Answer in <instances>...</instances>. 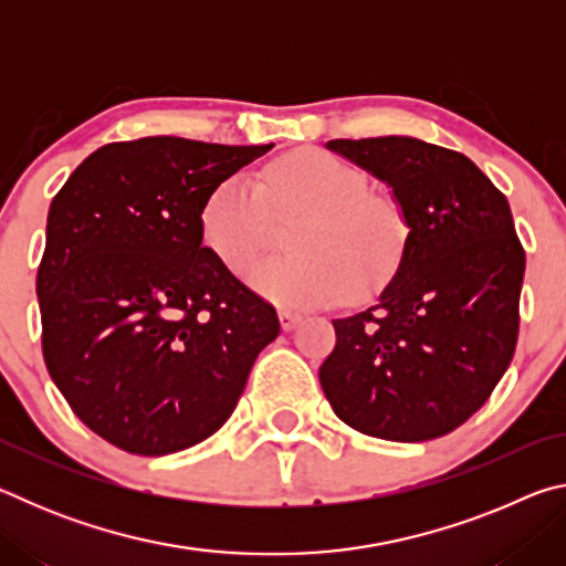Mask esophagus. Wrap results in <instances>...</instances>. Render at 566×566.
<instances>
[{
	"mask_svg": "<svg viewBox=\"0 0 566 566\" xmlns=\"http://www.w3.org/2000/svg\"><path fill=\"white\" fill-rule=\"evenodd\" d=\"M300 314L296 312H290V310H280V324H282V329L284 332H292L296 324H300Z\"/></svg>",
	"mask_w": 566,
	"mask_h": 566,
	"instance_id": "obj_1",
	"label": "esophagus"
}]
</instances>
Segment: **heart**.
I'll return each instance as SVG.
<instances>
[{
	"label": "heart",
	"mask_w": 566,
	"mask_h": 566,
	"mask_svg": "<svg viewBox=\"0 0 566 566\" xmlns=\"http://www.w3.org/2000/svg\"><path fill=\"white\" fill-rule=\"evenodd\" d=\"M310 212L294 229L290 256L254 264L247 284L280 306H322L344 284L354 294L385 284L405 254L401 207L369 191V177L327 151H294L262 171H237L209 191L199 232L229 272H244L270 244L274 217Z\"/></svg>",
	"instance_id": "b5f03b06"
}]
</instances>
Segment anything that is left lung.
<instances>
[{
    "mask_svg": "<svg viewBox=\"0 0 566 566\" xmlns=\"http://www.w3.org/2000/svg\"><path fill=\"white\" fill-rule=\"evenodd\" d=\"M327 149L385 181L409 239L377 302L332 319L324 397L361 434H449L490 399L514 357L524 249L510 202L472 159L415 137L332 139Z\"/></svg>",
    "mask_w": 566,
    "mask_h": 566,
    "instance_id": "left-lung-1",
    "label": "left lung"
}]
</instances>
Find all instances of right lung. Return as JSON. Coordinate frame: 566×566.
Returning a JSON list of instances; mask_svg holds the SVG:
<instances>
[{"instance_id": "obj_1", "label": "right lung", "mask_w": 566, "mask_h": 566, "mask_svg": "<svg viewBox=\"0 0 566 566\" xmlns=\"http://www.w3.org/2000/svg\"><path fill=\"white\" fill-rule=\"evenodd\" d=\"M272 147L114 142L52 199L36 272L44 361L74 415L124 452L212 437L280 334L274 306L199 232L209 191Z\"/></svg>"}]
</instances>
